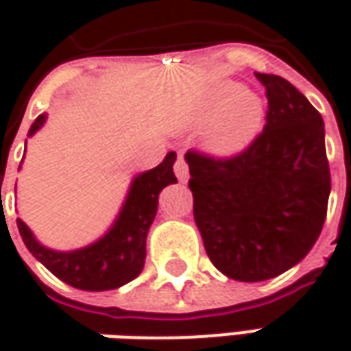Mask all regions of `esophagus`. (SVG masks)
<instances>
[{
  "label": "esophagus",
  "instance_id": "obj_1",
  "mask_svg": "<svg viewBox=\"0 0 351 351\" xmlns=\"http://www.w3.org/2000/svg\"><path fill=\"white\" fill-rule=\"evenodd\" d=\"M173 171H176V176H178L180 182H187V178H189V166H187V160L183 158V154L178 156L176 164H173Z\"/></svg>",
  "mask_w": 351,
  "mask_h": 351
}]
</instances>
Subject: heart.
<instances>
[{
    "mask_svg": "<svg viewBox=\"0 0 351 351\" xmlns=\"http://www.w3.org/2000/svg\"><path fill=\"white\" fill-rule=\"evenodd\" d=\"M191 123L210 121L207 144L217 154H234L256 138L263 125V103L240 84L224 80L215 84L199 99Z\"/></svg>",
    "mask_w": 351,
    "mask_h": 351,
    "instance_id": "1",
    "label": "heart"
}]
</instances>
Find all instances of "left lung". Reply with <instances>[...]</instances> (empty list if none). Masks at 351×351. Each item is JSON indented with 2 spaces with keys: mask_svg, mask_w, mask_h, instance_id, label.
Here are the masks:
<instances>
[{
  "mask_svg": "<svg viewBox=\"0 0 351 351\" xmlns=\"http://www.w3.org/2000/svg\"><path fill=\"white\" fill-rule=\"evenodd\" d=\"M256 75L267 97L262 132L226 158L185 154L207 256L224 276L248 283L303 260L322 230L330 195L320 113L281 75Z\"/></svg>",
  "mask_w": 351,
  "mask_h": 351,
  "instance_id": "obj_1",
  "label": "left lung"
}]
</instances>
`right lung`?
I'll return each mask as SVG.
<instances>
[{
	"label": "right lung",
	"mask_w": 351,
	"mask_h": 351,
	"mask_svg": "<svg viewBox=\"0 0 351 351\" xmlns=\"http://www.w3.org/2000/svg\"><path fill=\"white\" fill-rule=\"evenodd\" d=\"M45 121L47 115L36 117L29 128V136H33ZM173 162L176 152H169L160 166L134 178L113 228L91 246L74 252L45 248L36 242L29 226L17 219L25 246L48 271L75 289L109 291L132 281L144 267L146 236L158 210V195L166 185L178 183Z\"/></svg>",
	"instance_id": "1"
}]
</instances>
